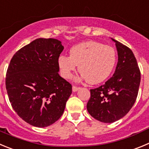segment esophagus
<instances>
[{"label": "esophagus", "instance_id": "34e87169", "mask_svg": "<svg viewBox=\"0 0 149 149\" xmlns=\"http://www.w3.org/2000/svg\"><path fill=\"white\" fill-rule=\"evenodd\" d=\"M79 87H77V86H75V85H73V88H72V89H73V92H76V91H77L79 89Z\"/></svg>", "mask_w": 149, "mask_h": 149}]
</instances>
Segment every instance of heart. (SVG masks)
Here are the masks:
<instances>
[{"label":"heart","instance_id":"1","mask_svg":"<svg viewBox=\"0 0 149 149\" xmlns=\"http://www.w3.org/2000/svg\"><path fill=\"white\" fill-rule=\"evenodd\" d=\"M116 63L113 47L95 41L81 42L72 47L70 56H60L58 65L61 76L70 79L76 65L81 73L80 79L90 84H99L106 80L113 72Z\"/></svg>","mask_w":149,"mask_h":149}]
</instances>
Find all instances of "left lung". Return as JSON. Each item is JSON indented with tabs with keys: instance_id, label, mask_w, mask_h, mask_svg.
Here are the masks:
<instances>
[{
	"instance_id": "8db88e82",
	"label": "left lung",
	"mask_w": 149,
	"mask_h": 149,
	"mask_svg": "<svg viewBox=\"0 0 149 149\" xmlns=\"http://www.w3.org/2000/svg\"><path fill=\"white\" fill-rule=\"evenodd\" d=\"M116 43L118 62L116 70L104 84L91 90L87 104L88 113L102 123L117 121L128 113L136 100L140 70L133 52L122 43Z\"/></svg>"
}]
</instances>
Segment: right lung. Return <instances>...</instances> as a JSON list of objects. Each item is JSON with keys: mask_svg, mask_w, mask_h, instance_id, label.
Here are the masks:
<instances>
[{"mask_svg": "<svg viewBox=\"0 0 149 149\" xmlns=\"http://www.w3.org/2000/svg\"><path fill=\"white\" fill-rule=\"evenodd\" d=\"M64 49L54 38H38L15 53L8 67L6 88L17 114L31 125L49 126L59 119L72 93L59 76L58 58Z\"/></svg>", "mask_w": 149, "mask_h": 149, "instance_id": "right-lung-1", "label": "right lung"}]
</instances>
